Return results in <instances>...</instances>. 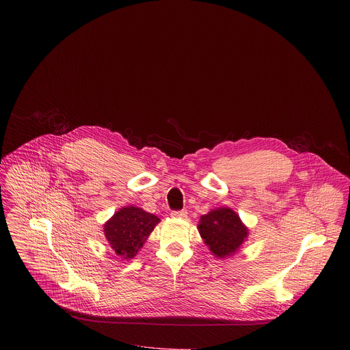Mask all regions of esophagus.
Instances as JSON below:
<instances>
[{"instance_id": "34e87169", "label": "esophagus", "mask_w": 350, "mask_h": 350, "mask_svg": "<svg viewBox=\"0 0 350 350\" xmlns=\"http://www.w3.org/2000/svg\"><path fill=\"white\" fill-rule=\"evenodd\" d=\"M172 216H173V217H181V219H183V217H187V211H184V209H183V211H173V212H172Z\"/></svg>"}]
</instances>
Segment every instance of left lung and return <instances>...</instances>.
I'll use <instances>...</instances> for the list:
<instances>
[{
    "instance_id": "obj_1",
    "label": "left lung",
    "mask_w": 350,
    "mask_h": 350,
    "mask_svg": "<svg viewBox=\"0 0 350 350\" xmlns=\"http://www.w3.org/2000/svg\"><path fill=\"white\" fill-rule=\"evenodd\" d=\"M198 228L212 254L217 258L235 254L247 237V228L242 224L239 216L228 208L215 209L204 215Z\"/></svg>"
}]
</instances>
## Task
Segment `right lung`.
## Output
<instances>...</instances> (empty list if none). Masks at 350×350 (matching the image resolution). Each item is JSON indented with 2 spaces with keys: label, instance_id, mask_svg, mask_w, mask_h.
Here are the masks:
<instances>
[{
  "label": "right lung",
  "instance_id": "obj_1",
  "mask_svg": "<svg viewBox=\"0 0 350 350\" xmlns=\"http://www.w3.org/2000/svg\"><path fill=\"white\" fill-rule=\"evenodd\" d=\"M158 223V216L129 206L116 212L105 224L104 231L116 255L131 259Z\"/></svg>",
  "mask_w": 350,
  "mask_h": 350
}]
</instances>
